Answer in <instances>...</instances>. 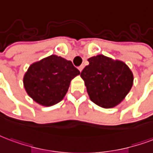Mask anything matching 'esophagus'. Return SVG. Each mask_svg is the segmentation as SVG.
Listing matches in <instances>:
<instances>
[{
	"instance_id": "1",
	"label": "esophagus",
	"mask_w": 153,
	"mask_h": 153,
	"mask_svg": "<svg viewBox=\"0 0 153 153\" xmlns=\"http://www.w3.org/2000/svg\"><path fill=\"white\" fill-rule=\"evenodd\" d=\"M83 67H84V66H83V65H80L79 67V71L80 72H81V71H82V70H83Z\"/></svg>"
}]
</instances>
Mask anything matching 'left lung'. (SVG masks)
<instances>
[{
  "label": "left lung",
  "instance_id": "8db88e82",
  "mask_svg": "<svg viewBox=\"0 0 153 153\" xmlns=\"http://www.w3.org/2000/svg\"><path fill=\"white\" fill-rule=\"evenodd\" d=\"M80 76L89 98L105 108H114L125 99L133 86L134 75L125 62L100 54L88 60Z\"/></svg>",
  "mask_w": 153,
  "mask_h": 153
}]
</instances>
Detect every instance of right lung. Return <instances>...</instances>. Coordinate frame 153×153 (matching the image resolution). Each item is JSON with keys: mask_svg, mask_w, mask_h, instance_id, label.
I'll return each instance as SVG.
<instances>
[{"mask_svg": "<svg viewBox=\"0 0 153 153\" xmlns=\"http://www.w3.org/2000/svg\"><path fill=\"white\" fill-rule=\"evenodd\" d=\"M80 74L71 61L51 55L32 63L23 76L28 96L42 106L59 103L68 91L71 80Z\"/></svg>", "mask_w": 153, "mask_h": 153, "instance_id": "right-lung-1", "label": "right lung"}]
</instances>
